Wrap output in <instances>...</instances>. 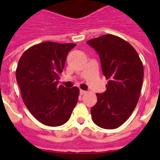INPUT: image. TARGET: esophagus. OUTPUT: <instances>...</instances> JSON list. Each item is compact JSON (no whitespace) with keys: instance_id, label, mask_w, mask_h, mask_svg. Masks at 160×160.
I'll return each instance as SVG.
<instances>
[{"instance_id":"34e87169","label":"esophagus","mask_w":160,"mask_h":160,"mask_svg":"<svg viewBox=\"0 0 160 160\" xmlns=\"http://www.w3.org/2000/svg\"><path fill=\"white\" fill-rule=\"evenodd\" d=\"M87 94V91H86V90H80V94H81V95H83V94Z\"/></svg>"}]
</instances>
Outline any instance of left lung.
<instances>
[{
	"mask_svg": "<svg viewBox=\"0 0 160 160\" xmlns=\"http://www.w3.org/2000/svg\"><path fill=\"white\" fill-rule=\"evenodd\" d=\"M98 53L107 90L96 94L90 109L93 122L104 129H115L131 116L140 96L143 66L135 48L119 37L106 34L87 42Z\"/></svg>",
	"mask_w": 160,
	"mask_h": 160,
	"instance_id": "1",
	"label": "left lung"
}]
</instances>
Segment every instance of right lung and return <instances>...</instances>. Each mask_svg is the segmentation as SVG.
<instances>
[{
    "mask_svg": "<svg viewBox=\"0 0 160 160\" xmlns=\"http://www.w3.org/2000/svg\"><path fill=\"white\" fill-rule=\"evenodd\" d=\"M76 44L46 42L25 50L18 62L16 78L22 99L42 123L58 127L70 119L79 89L58 86L66 56Z\"/></svg>",
    "mask_w": 160,
    "mask_h": 160,
    "instance_id": "add662e5",
    "label": "right lung"
}]
</instances>
